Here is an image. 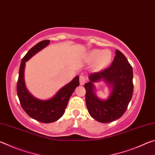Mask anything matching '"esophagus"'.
I'll list each match as a JSON object with an SVG mask.
<instances>
[{
	"mask_svg": "<svg viewBox=\"0 0 155 155\" xmlns=\"http://www.w3.org/2000/svg\"><path fill=\"white\" fill-rule=\"evenodd\" d=\"M79 81H80V84L81 85H83L86 82V81H87V77H86V76L84 74H81L80 75V78H79Z\"/></svg>",
	"mask_w": 155,
	"mask_h": 155,
	"instance_id": "34e87169",
	"label": "esophagus"
}]
</instances>
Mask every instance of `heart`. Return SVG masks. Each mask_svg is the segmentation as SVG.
<instances>
[{
	"label": "heart",
	"mask_w": 155,
	"mask_h": 155,
	"mask_svg": "<svg viewBox=\"0 0 155 155\" xmlns=\"http://www.w3.org/2000/svg\"><path fill=\"white\" fill-rule=\"evenodd\" d=\"M89 59L94 61V68L96 70H102L107 67L111 61L112 54L109 50L94 49L89 54Z\"/></svg>",
	"instance_id": "heart-1"
}]
</instances>
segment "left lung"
Segmentation results:
<instances>
[{
  "mask_svg": "<svg viewBox=\"0 0 155 155\" xmlns=\"http://www.w3.org/2000/svg\"><path fill=\"white\" fill-rule=\"evenodd\" d=\"M133 68L127 59L118 50L115 51L111 66L89 75L90 82L85 84V102L94 119L109 123L119 119L124 114L133 92ZM103 80L112 88L107 100H101L94 91V82Z\"/></svg>",
  "mask_w": 155,
  "mask_h": 155,
  "instance_id": "1",
  "label": "left lung"
}]
</instances>
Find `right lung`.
<instances>
[{
	"label": "right lung",
	"instance_id": "obj_1",
	"mask_svg": "<svg viewBox=\"0 0 155 155\" xmlns=\"http://www.w3.org/2000/svg\"><path fill=\"white\" fill-rule=\"evenodd\" d=\"M50 40H43L28 51L21 61L17 83V94L22 109L33 119L43 123L55 122L64 115L70 96L75 88L79 85V77L77 76L60 89L52 98L46 101L36 98L28 92L25 82L26 62L48 46Z\"/></svg>",
	"mask_w": 155,
	"mask_h": 155
}]
</instances>
